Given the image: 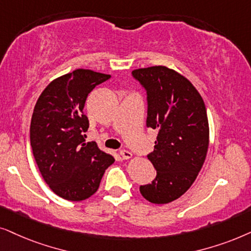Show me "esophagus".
I'll return each mask as SVG.
<instances>
[{
	"label": "esophagus",
	"instance_id": "1",
	"mask_svg": "<svg viewBox=\"0 0 251 251\" xmlns=\"http://www.w3.org/2000/svg\"><path fill=\"white\" fill-rule=\"evenodd\" d=\"M119 153H120V156H122L123 159H129V158H132V156H133L132 152L127 151V150H120Z\"/></svg>",
	"mask_w": 251,
	"mask_h": 251
}]
</instances>
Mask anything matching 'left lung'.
<instances>
[{
  "instance_id": "obj_1",
  "label": "left lung",
  "mask_w": 251,
  "mask_h": 251,
  "mask_svg": "<svg viewBox=\"0 0 251 251\" xmlns=\"http://www.w3.org/2000/svg\"><path fill=\"white\" fill-rule=\"evenodd\" d=\"M147 91V126L157 129L148 159L157 176L140 186L147 201L166 204L183 195L201 171L209 148L205 104L188 79L166 66L132 71Z\"/></svg>"
}]
</instances>
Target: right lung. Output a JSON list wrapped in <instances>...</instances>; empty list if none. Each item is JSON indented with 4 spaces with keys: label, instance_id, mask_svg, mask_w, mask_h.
I'll return each mask as SVG.
<instances>
[{
    "label": "right lung",
    "instance_id": "right-lung-1",
    "mask_svg": "<svg viewBox=\"0 0 251 251\" xmlns=\"http://www.w3.org/2000/svg\"><path fill=\"white\" fill-rule=\"evenodd\" d=\"M110 76L75 70L52 80L34 106L29 128L33 155L49 188L68 201L91 198L105 170L115 162L95 142L85 143L89 127L83 113L86 99Z\"/></svg>",
    "mask_w": 251,
    "mask_h": 251
}]
</instances>
